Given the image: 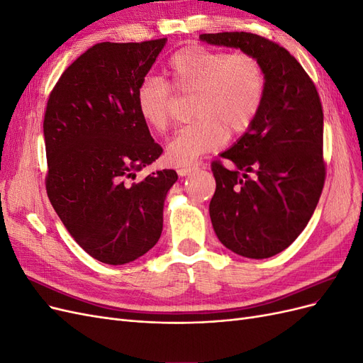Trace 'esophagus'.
I'll list each match as a JSON object with an SVG mask.
<instances>
[{
  "instance_id": "obj_1",
  "label": "esophagus",
  "mask_w": 363,
  "mask_h": 363,
  "mask_svg": "<svg viewBox=\"0 0 363 363\" xmlns=\"http://www.w3.org/2000/svg\"><path fill=\"white\" fill-rule=\"evenodd\" d=\"M195 171H196V168H179L177 174L180 175V177H186V175H191Z\"/></svg>"
}]
</instances>
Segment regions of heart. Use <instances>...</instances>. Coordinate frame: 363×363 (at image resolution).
<instances>
[{"label": "heart", "instance_id": "1", "mask_svg": "<svg viewBox=\"0 0 363 363\" xmlns=\"http://www.w3.org/2000/svg\"><path fill=\"white\" fill-rule=\"evenodd\" d=\"M168 83L145 79L136 91L144 123L157 133L171 124L172 92L192 96L191 124L180 128L167 147V159L188 167L206 152L221 148L228 133L242 135L260 112L267 91L262 63L251 54L188 45L175 51L164 69Z\"/></svg>", "mask_w": 363, "mask_h": 363}]
</instances>
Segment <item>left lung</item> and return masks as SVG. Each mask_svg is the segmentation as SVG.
I'll return each instance as SVG.
<instances>
[{"label": "left lung", "mask_w": 363, "mask_h": 363, "mask_svg": "<svg viewBox=\"0 0 363 363\" xmlns=\"http://www.w3.org/2000/svg\"><path fill=\"white\" fill-rule=\"evenodd\" d=\"M200 40L251 54L265 71L255 124L212 163L216 191L208 212L224 247L248 259L272 257L298 238L323 192L320 95L301 65L272 40L245 31L207 33Z\"/></svg>", "instance_id": "left-lung-1"}]
</instances>
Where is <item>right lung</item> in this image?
Wrapping results in <instances>:
<instances>
[{
  "instance_id": "right-lung-1",
  "label": "right lung",
  "mask_w": 363,
  "mask_h": 363,
  "mask_svg": "<svg viewBox=\"0 0 363 363\" xmlns=\"http://www.w3.org/2000/svg\"><path fill=\"white\" fill-rule=\"evenodd\" d=\"M167 40L96 43L48 98V199L75 242L107 265L133 262L157 244L164 199L179 179L162 169L133 182L163 151L139 116L136 91Z\"/></svg>"
}]
</instances>
